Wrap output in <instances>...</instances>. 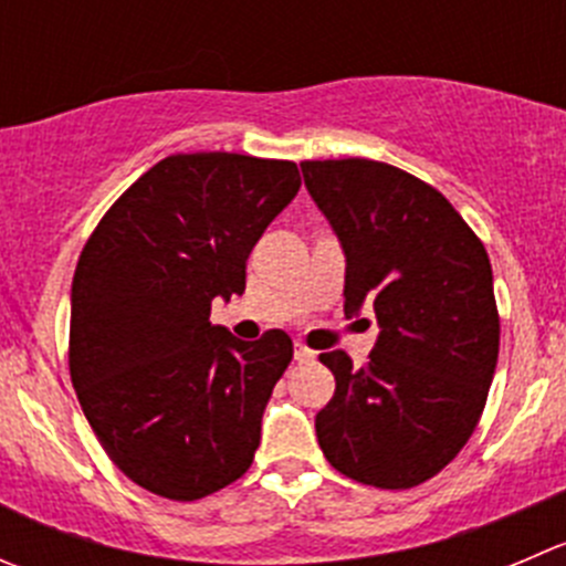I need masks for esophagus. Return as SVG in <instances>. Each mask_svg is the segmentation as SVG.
I'll return each instance as SVG.
<instances>
[{
  "label": "esophagus",
  "mask_w": 566,
  "mask_h": 566,
  "mask_svg": "<svg viewBox=\"0 0 566 566\" xmlns=\"http://www.w3.org/2000/svg\"><path fill=\"white\" fill-rule=\"evenodd\" d=\"M315 359V350L306 348L304 343H295V361H312Z\"/></svg>",
  "instance_id": "esophagus-1"
}]
</instances>
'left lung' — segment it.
Listing matches in <instances>:
<instances>
[{
  "label": "left lung",
  "mask_w": 566,
  "mask_h": 566,
  "mask_svg": "<svg viewBox=\"0 0 566 566\" xmlns=\"http://www.w3.org/2000/svg\"><path fill=\"white\" fill-rule=\"evenodd\" d=\"M304 185L345 254V317L376 312L365 367L321 361L334 398L315 431L334 470L381 490L440 473L475 431L497 365L492 265L451 201L376 160L301 163Z\"/></svg>",
  "instance_id": "obj_1"
}]
</instances>
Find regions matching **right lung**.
<instances>
[{"mask_svg":"<svg viewBox=\"0 0 566 566\" xmlns=\"http://www.w3.org/2000/svg\"><path fill=\"white\" fill-rule=\"evenodd\" d=\"M295 163L199 151L137 179L82 249L71 284V381L93 434L137 486L199 501L238 481L293 359L271 328L256 343L212 326L245 290V260L295 199Z\"/></svg>","mask_w":566,"mask_h":566,"instance_id":"right-lung-1","label":"right lung"}]
</instances>
